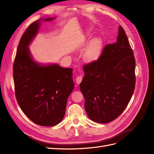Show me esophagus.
Instances as JSON below:
<instances>
[{
  "mask_svg": "<svg viewBox=\"0 0 154 154\" xmlns=\"http://www.w3.org/2000/svg\"><path fill=\"white\" fill-rule=\"evenodd\" d=\"M82 78H83V77L82 76H78L76 78V83L78 84V85L80 83L82 82Z\"/></svg>",
  "mask_w": 154,
  "mask_h": 154,
  "instance_id": "34e87169",
  "label": "esophagus"
}]
</instances>
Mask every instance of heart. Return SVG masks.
<instances>
[{"label": "heart", "mask_w": 154, "mask_h": 154, "mask_svg": "<svg viewBox=\"0 0 154 154\" xmlns=\"http://www.w3.org/2000/svg\"><path fill=\"white\" fill-rule=\"evenodd\" d=\"M103 40L96 37L89 42L83 55V60L87 63H92L97 61L101 55L103 50Z\"/></svg>", "instance_id": "obj_1"}]
</instances>
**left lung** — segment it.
I'll use <instances>...</instances> for the list:
<instances>
[{"mask_svg": "<svg viewBox=\"0 0 154 154\" xmlns=\"http://www.w3.org/2000/svg\"><path fill=\"white\" fill-rule=\"evenodd\" d=\"M135 67L133 51L120 26L116 43L106 46L97 61L83 66L79 88L92 120L108 123L123 112L135 88Z\"/></svg>", "mask_w": 154, "mask_h": 154, "instance_id": "left-lung-1", "label": "left lung"}]
</instances>
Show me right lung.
<instances>
[{"label": "right lung", "mask_w": 154, "mask_h": 154, "mask_svg": "<svg viewBox=\"0 0 154 154\" xmlns=\"http://www.w3.org/2000/svg\"><path fill=\"white\" fill-rule=\"evenodd\" d=\"M55 18H40L29 25L20 41L13 64L15 95L20 108L35 124L46 127L62 121L75 87L71 68L56 63L41 65L33 60L29 48L41 22Z\"/></svg>", "instance_id": "add662e5"}]
</instances>
